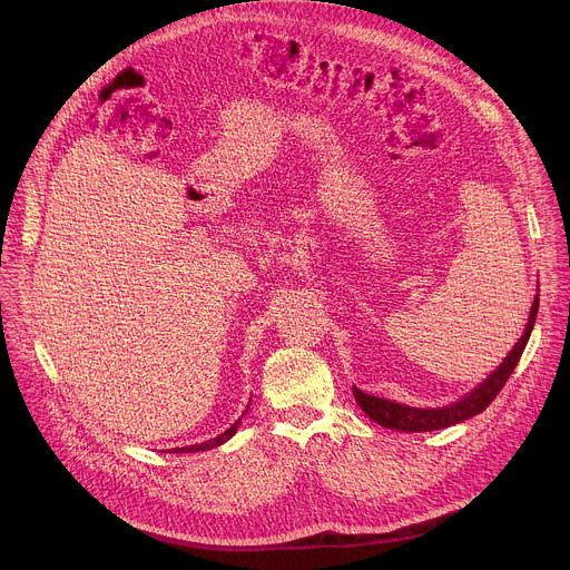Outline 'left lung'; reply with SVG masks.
I'll use <instances>...</instances> for the list:
<instances>
[{
    "label": "left lung",
    "instance_id": "obj_1",
    "mask_svg": "<svg viewBox=\"0 0 570 570\" xmlns=\"http://www.w3.org/2000/svg\"><path fill=\"white\" fill-rule=\"evenodd\" d=\"M537 311H539V295L532 302V311H530L521 341L514 345V350L508 354V358L501 363V367L494 374L487 376L469 396L460 399L453 405H446V409H411V405H401V403H394V401H387L381 396L365 394L358 387H354V396L370 420H374L376 424L392 429V431L422 433V431H438V429L460 424V422L482 413L487 405L497 399V394L503 390V385L508 383L510 374L514 372V367L528 345L530 332H532L534 320H537Z\"/></svg>",
    "mask_w": 570,
    "mask_h": 570
}]
</instances>
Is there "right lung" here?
Instances as JSON below:
<instances>
[{
    "mask_svg": "<svg viewBox=\"0 0 570 570\" xmlns=\"http://www.w3.org/2000/svg\"><path fill=\"white\" fill-rule=\"evenodd\" d=\"M243 415H246V413H243ZM240 415V417H243ZM238 424H240V420H236L225 433H220V435H216L214 440H209V442H203V444H194V446H183V449H176V453H194V451H207V449H214V446H220L223 442H227L234 433H236V429H238Z\"/></svg>",
    "mask_w": 570,
    "mask_h": 570,
    "instance_id": "1",
    "label": "right lung"
}]
</instances>
